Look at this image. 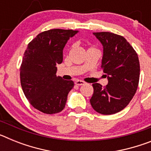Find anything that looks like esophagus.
Instances as JSON below:
<instances>
[{"mask_svg": "<svg viewBox=\"0 0 151 151\" xmlns=\"http://www.w3.org/2000/svg\"><path fill=\"white\" fill-rule=\"evenodd\" d=\"M75 84H76V85H78V86H79V85H84V84H85V82H83V81H82V80H77V81H76V82H75Z\"/></svg>", "mask_w": 151, "mask_h": 151, "instance_id": "obj_1", "label": "esophagus"}]
</instances>
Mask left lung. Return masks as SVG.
<instances>
[{
	"instance_id": "1",
	"label": "left lung",
	"mask_w": 151,
	"mask_h": 151,
	"mask_svg": "<svg viewBox=\"0 0 151 151\" xmlns=\"http://www.w3.org/2000/svg\"><path fill=\"white\" fill-rule=\"evenodd\" d=\"M93 34L104 46L101 69L108 84L92 85L94 93L90 103L97 113L111 115L127 106L138 88L140 63L138 54L123 36L109 32Z\"/></svg>"
}]
</instances>
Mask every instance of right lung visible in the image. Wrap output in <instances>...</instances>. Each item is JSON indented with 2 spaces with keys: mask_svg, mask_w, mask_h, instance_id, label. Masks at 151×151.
<instances>
[{
  "mask_svg": "<svg viewBox=\"0 0 151 151\" xmlns=\"http://www.w3.org/2000/svg\"><path fill=\"white\" fill-rule=\"evenodd\" d=\"M78 31L54 29L42 32L28 45L20 69V82L26 97L35 109L46 114L65 107L72 80L57 76L56 65L63 62V49Z\"/></svg>",
  "mask_w": 151,
  "mask_h": 151,
  "instance_id": "obj_1",
  "label": "right lung"
}]
</instances>
